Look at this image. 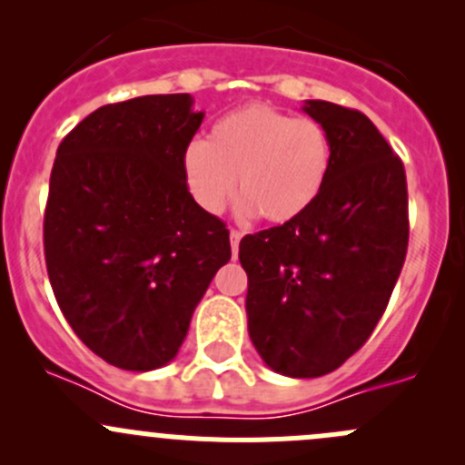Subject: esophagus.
I'll list each match as a JSON object with an SVG mask.
<instances>
[{
	"label": "esophagus",
	"mask_w": 465,
	"mask_h": 465,
	"mask_svg": "<svg viewBox=\"0 0 465 465\" xmlns=\"http://www.w3.org/2000/svg\"><path fill=\"white\" fill-rule=\"evenodd\" d=\"M229 238H232V250H233V254H238V245H241L242 232H238V229H232V232H229Z\"/></svg>",
	"instance_id": "1"
}]
</instances>
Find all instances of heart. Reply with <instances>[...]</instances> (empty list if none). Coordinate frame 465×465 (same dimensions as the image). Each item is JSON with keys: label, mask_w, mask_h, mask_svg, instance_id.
<instances>
[{"label": "heart", "mask_w": 465, "mask_h": 465, "mask_svg": "<svg viewBox=\"0 0 465 465\" xmlns=\"http://www.w3.org/2000/svg\"><path fill=\"white\" fill-rule=\"evenodd\" d=\"M331 162V139L317 121L252 103L215 121L209 142L189 143L184 177L206 213L229 204L238 177L241 213L285 224L317 203Z\"/></svg>", "instance_id": "obj_1"}]
</instances>
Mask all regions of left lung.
<instances>
[{"label":"left lung","mask_w":465,"mask_h":465,"mask_svg":"<svg viewBox=\"0 0 465 465\" xmlns=\"http://www.w3.org/2000/svg\"><path fill=\"white\" fill-rule=\"evenodd\" d=\"M328 133L331 173L302 218L241 241L247 328L262 362L290 378H320L373 332L410 241L405 166L358 110L306 101Z\"/></svg>","instance_id":"1"}]
</instances>
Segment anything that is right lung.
<instances>
[{
	"mask_svg": "<svg viewBox=\"0 0 465 465\" xmlns=\"http://www.w3.org/2000/svg\"><path fill=\"white\" fill-rule=\"evenodd\" d=\"M204 112L189 94L98 107L55 153L45 259L55 302L89 351L153 371L180 351L232 259L229 229L189 193L184 153Z\"/></svg>",
	"mask_w": 465,
	"mask_h": 465,
	"instance_id": "add662e5",
	"label": "right lung"
}]
</instances>
